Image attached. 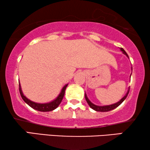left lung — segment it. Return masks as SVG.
<instances>
[{
	"label": "left lung",
	"mask_w": 150,
	"mask_h": 150,
	"mask_svg": "<svg viewBox=\"0 0 150 150\" xmlns=\"http://www.w3.org/2000/svg\"><path fill=\"white\" fill-rule=\"evenodd\" d=\"M120 50L122 51L123 53H124L125 55H126V56L128 57V54H127L126 52L124 50V49H123L122 48H121ZM130 76H131V75H130ZM128 93H129V89H128V92H127V93H126V95L124 96V97L122 98V99H121L118 102H117V103H115V104H110V105H107V106H97V105H96V104H94L92 103V102L90 101L89 99H88V98H87V95H86V93L85 94V99H86V100H87V102L88 103V104H89V105L90 107L92 108V109L95 110H96V111L107 112V111H110V110H113L115 108L117 107V106H120V104H122V102L124 101V100L127 98Z\"/></svg>",
	"instance_id": "obj_1"
}]
</instances>
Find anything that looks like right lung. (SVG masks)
<instances>
[{
    "instance_id": "obj_1",
    "label": "right lung",
    "mask_w": 150,
    "mask_h": 150,
    "mask_svg": "<svg viewBox=\"0 0 150 150\" xmlns=\"http://www.w3.org/2000/svg\"><path fill=\"white\" fill-rule=\"evenodd\" d=\"M67 87V85H65L64 87H63L61 93H59L58 97H57L56 99L54 100L52 102H48V103H44V104L37 103V102H34L31 101V100H28L25 96H24L23 93H22L21 86H20V83H19V91H20V96H21L22 98L23 99L24 101L28 104V106H30V107L33 108L35 110H39V111L48 112V111H52V110H54L55 108H57V107H58L59 105L61 102V101H62L63 96H64V94H65V89H66Z\"/></svg>"
}]
</instances>
